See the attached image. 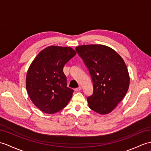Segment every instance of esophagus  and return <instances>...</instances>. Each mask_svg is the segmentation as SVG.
<instances>
[{"mask_svg": "<svg viewBox=\"0 0 151 151\" xmlns=\"http://www.w3.org/2000/svg\"><path fill=\"white\" fill-rule=\"evenodd\" d=\"M81 89H82V87H77V88H76L75 89V91H76V92H78V91H81Z\"/></svg>", "mask_w": 151, "mask_h": 151, "instance_id": "esophagus-1", "label": "esophagus"}]
</instances>
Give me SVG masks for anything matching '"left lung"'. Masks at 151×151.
<instances>
[{"mask_svg": "<svg viewBox=\"0 0 151 151\" xmlns=\"http://www.w3.org/2000/svg\"><path fill=\"white\" fill-rule=\"evenodd\" d=\"M76 51L91 76L93 93L89 107L100 114L110 113L123 100L130 77L125 62L113 49L101 44L79 45Z\"/></svg>", "mask_w": 151, "mask_h": 151, "instance_id": "1", "label": "left lung"}]
</instances>
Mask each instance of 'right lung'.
<instances>
[{
	"label": "right lung",
	"instance_id": "obj_1",
	"mask_svg": "<svg viewBox=\"0 0 151 151\" xmlns=\"http://www.w3.org/2000/svg\"><path fill=\"white\" fill-rule=\"evenodd\" d=\"M76 53L71 47L51 45L42 50L31 64L26 79L27 93L43 113H57L71 100L73 90L67 86L63 68Z\"/></svg>",
	"mask_w": 151,
	"mask_h": 151
}]
</instances>
